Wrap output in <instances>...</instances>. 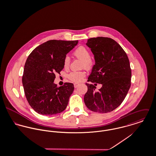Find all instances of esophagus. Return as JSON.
Segmentation results:
<instances>
[{"label":"esophagus","mask_w":156,"mask_h":156,"mask_svg":"<svg viewBox=\"0 0 156 156\" xmlns=\"http://www.w3.org/2000/svg\"><path fill=\"white\" fill-rule=\"evenodd\" d=\"M79 85V83H74V88H77L78 87V86Z\"/></svg>","instance_id":"esophagus-1"}]
</instances>
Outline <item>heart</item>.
Segmentation results:
<instances>
[{"label": "heart", "mask_w": 156, "mask_h": 156, "mask_svg": "<svg viewBox=\"0 0 156 156\" xmlns=\"http://www.w3.org/2000/svg\"><path fill=\"white\" fill-rule=\"evenodd\" d=\"M74 55L83 61L82 65L85 67H89L92 64V59L90 58V53L87 48L84 46H80L74 51ZM70 62V59L68 56H66L64 61V67L67 68ZM86 73L84 71H73L69 73L68 76V79L74 82L79 83L83 80L85 77Z\"/></svg>", "instance_id": "heart-1"}]
</instances>
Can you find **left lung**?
<instances>
[{
    "label": "left lung",
    "mask_w": 156,
    "mask_h": 156,
    "mask_svg": "<svg viewBox=\"0 0 156 156\" xmlns=\"http://www.w3.org/2000/svg\"><path fill=\"white\" fill-rule=\"evenodd\" d=\"M86 44L95 62L88 82L101 84L102 87L97 91L96 83H86L88 91L84 102L92 111L110 112L122 103L131 86L132 70L128 56L121 45L110 38H91Z\"/></svg>",
    "instance_id": "obj_1"
}]
</instances>
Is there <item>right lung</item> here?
Here are the masks:
<instances>
[{
	"label": "right lung",
	"mask_w": 156,
	"mask_h": 156,
	"mask_svg": "<svg viewBox=\"0 0 156 156\" xmlns=\"http://www.w3.org/2000/svg\"><path fill=\"white\" fill-rule=\"evenodd\" d=\"M78 41L49 40L36 47L29 55L24 68L22 83L26 99L39 114L51 115L64 111L74 87L65 83H54L55 73L64 68L67 53Z\"/></svg>",
	"instance_id": "1"
}]
</instances>
